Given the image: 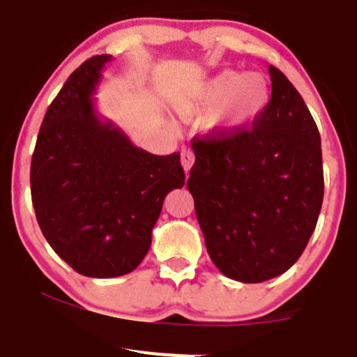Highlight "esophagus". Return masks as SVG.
I'll return each mask as SVG.
<instances>
[{
    "label": "esophagus",
    "instance_id": "obj_1",
    "mask_svg": "<svg viewBox=\"0 0 357 357\" xmlns=\"http://www.w3.org/2000/svg\"><path fill=\"white\" fill-rule=\"evenodd\" d=\"M193 162H195V153H193V150L183 149L181 150V164H183V167H185L186 172L190 171V167L193 165Z\"/></svg>",
    "mask_w": 357,
    "mask_h": 357
}]
</instances>
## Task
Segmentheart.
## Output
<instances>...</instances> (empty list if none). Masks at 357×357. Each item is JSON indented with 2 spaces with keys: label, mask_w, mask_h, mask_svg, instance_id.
<instances>
[{
  "label": "heart",
  "mask_w": 357,
  "mask_h": 357,
  "mask_svg": "<svg viewBox=\"0 0 357 357\" xmlns=\"http://www.w3.org/2000/svg\"><path fill=\"white\" fill-rule=\"evenodd\" d=\"M269 100L271 88L264 75L228 68L183 96L178 110L185 117H193L215 109L212 126L225 135H235L262 117Z\"/></svg>",
  "instance_id": "obj_1"
}]
</instances>
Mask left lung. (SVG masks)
Returning a JSON list of instances; mask_svg holds the SVG:
<instances>
[{
	"label": "left lung",
	"instance_id": "left-lung-1",
	"mask_svg": "<svg viewBox=\"0 0 357 357\" xmlns=\"http://www.w3.org/2000/svg\"><path fill=\"white\" fill-rule=\"evenodd\" d=\"M271 100L235 135L193 138L186 186L208 255L228 278L261 283L297 262L323 204L318 126L282 70L269 66Z\"/></svg>",
	"mask_w": 357,
	"mask_h": 357
}]
</instances>
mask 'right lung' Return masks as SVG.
<instances>
[{"label": "right lung", "instance_id": "add662e5", "mask_svg": "<svg viewBox=\"0 0 357 357\" xmlns=\"http://www.w3.org/2000/svg\"><path fill=\"white\" fill-rule=\"evenodd\" d=\"M112 55L75 68L46 110L31 162L43 235L79 275L115 278L145 259L165 195L185 185L179 153L153 155L100 117L95 95Z\"/></svg>", "mask_w": 357, "mask_h": 357}]
</instances>
